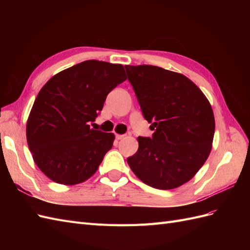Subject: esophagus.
Masks as SVG:
<instances>
[{"label":"esophagus","mask_w":250,"mask_h":250,"mask_svg":"<svg viewBox=\"0 0 250 250\" xmlns=\"http://www.w3.org/2000/svg\"><path fill=\"white\" fill-rule=\"evenodd\" d=\"M124 138V134H118V133H116V139L117 140H121V139H123Z\"/></svg>","instance_id":"obj_1"}]
</instances>
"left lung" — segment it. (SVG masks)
I'll use <instances>...</instances> for the list:
<instances>
[{
	"label": "left lung",
	"instance_id": "1",
	"mask_svg": "<svg viewBox=\"0 0 250 250\" xmlns=\"http://www.w3.org/2000/svg\"><path fill=\"white\" fill-rule=\"evenodd\" d=\"M143 116L154 130L139 137L127 158L144 184L171 190L194 177L211 150L215 118L198 86L184 75L155 65H125Z\"/></svg>",
	"mask_w": 250,
	"mask_h": 250
}]
</instances>
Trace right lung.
I'll list each match as a JSON object with an SVG mask.
<instances>
[{"mask_svg":"<svg viewBox=\"0 0 250 250\" xmlns=\"http://www.w3.org/2000/svg\"><path fill=\"white\" fill-rule=\"evenodd\" d=\"M126 80L124 66L86 60L53 76L27 121L29 150L42 172L60 185L83 183L99 168L115 135L90 129L107 95Z\"/></svg>","mask_w":250,"mask_h":250,"instance_id":"add662e5","label":"right lung"}]
</instances>
